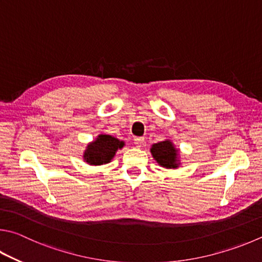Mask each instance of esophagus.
<instances>
[{
  "instance_id": "34e87169",
  "label": "esophagus",
  "mask_w": 262,
  "mask_h": 262,
  "mask_svg": "<svg viewBox=\"0 0 262 262\" xmlns=\"http://www.w3.org/2000/svg\"><path fill=\"white\" fill-rule=\"evenodd\" d=\"M144 137H136V139L134 140V144L137 146V147H141L142 145L144 144Z\"/></svg>"
}]
</instances>
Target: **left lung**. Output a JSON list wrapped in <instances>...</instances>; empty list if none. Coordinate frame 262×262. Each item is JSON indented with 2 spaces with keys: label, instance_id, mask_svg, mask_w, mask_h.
I'll return each instance as SVG.
<instances>
[{
  "label": "left lung",
  "instance_id": "left-lung-1",
  "mask_svg": "<svg viewBox=\"0 0 262 262\" xmlns=\"http://www.w3.org/2000/svg\"><path fill=\"white\" fill-rule=\"evenodd\" d=\"M150 152L154 159L161 167L168 169L180 167V150L175 147L170 140H164L152 144Z\"/></svg>",
  "mask_w": 262,
  "mask_h": 262
}]
</instances>
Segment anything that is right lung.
<instances>
[{"instance_id": "obj_1", "label": "right lung", "mask_w": 262, "mask_h": 262, "mask_svg": "<svg viewBox=\"0 0 262 262\" xmlns=\"http://www.w3.org/2000/svg\"><path fill=\"white\" fill-rule=\"evenodd\" d=\"M125 146V142L107 134H99L95 141L88 143L83 160L89 165L101 166L111 163L116 152Z\"/></svg>"}]
</instances>
